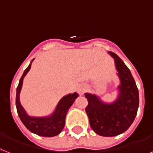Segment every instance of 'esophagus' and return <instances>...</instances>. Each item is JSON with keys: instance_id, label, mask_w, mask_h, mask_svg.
I'll return each instance as SVG.
<instances>
[{"instance_id": "34e87169", "label": "esophagus", "mask_w": 153, "mask_h": 153, "mask_svg": "<svg viewBox=\"0 0 153 153\" xmlns=\"http://www.w3.org/2000/svg\"><path fill=\"white\" fill-rule=\"evenodd\" d=\"M85 89H86V87H85V86L81 85V86H79V87L78 88V93H79V94H82Z\"/></svg>"}]
</instances>
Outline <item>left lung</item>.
I'll return each instance as SVG.
<instances>
[{"label":"left lung","mask_w":153,"mask_h":153,"mask_svg":"<svg viewBox=\"0 0 153 153\" xmlns=\"http://www.w3.org/2000/svg\"><path fill=\"white\" fill-rule=\"evenodd\" d=\"M115 59L120 81L119 96L112 103H105L97 95L85 94L89 105L85 111L94 132L103 137H114L128 130L133 123L139 105V94L129 68L115 53L108 52Z\"/></svg>","instance_id":"8db88e82"}]
</instances>
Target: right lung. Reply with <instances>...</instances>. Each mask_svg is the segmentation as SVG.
I'll list each match as a JSON object with an SVG mask.
<instances>
[{
    "instance_id": "obj_1",
    "label": "right lung",
    "mask_w": 153,
    "mask_h": 153,
    "mask_svg": "<svg viewBox=\"0 0 153 153\" xmlns=\"http://www.w3.org/2000/svg\"><path fill=\"white\" fill-rule=\"evenodd\" d=\"M33 60V59H32L27 69L24 71L16 89V105L17 112L22 123L30 132L42 137H54L59 134L63 130L65 125L67 113L71 106L73 105L75 99L79 95L77 93H74L63 97L57 104L55 111L48 116H44V117L30 116L21 105L19 94L23 86V79L31 68V63Z\"/></svg>"
}]
</instances>
